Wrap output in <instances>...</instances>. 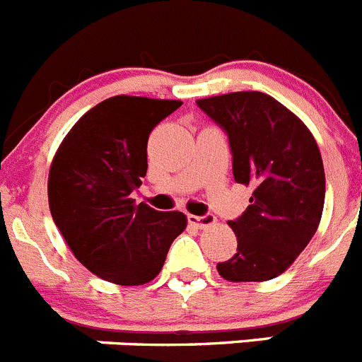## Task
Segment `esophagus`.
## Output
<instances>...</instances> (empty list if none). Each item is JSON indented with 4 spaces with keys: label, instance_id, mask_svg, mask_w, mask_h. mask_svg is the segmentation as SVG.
<instances>
[{
    "label": "esophagus",
    "instance_id": "1",
    "mask_svg": "<svg viewBox=\"0 0 362 362\" xmlns=\"http://www.w3.org/2000/svg\"><path fill=\"white\" fill-rule=\"evenodd\" d=\"M187 220H189L193 226H197V228H209V226H213L216 222L215 215H211V213H206V215L202 216L187 215Z\"/></svg>",
    "mask_w": 362,
    "mask_h": 362
}]
</instances>
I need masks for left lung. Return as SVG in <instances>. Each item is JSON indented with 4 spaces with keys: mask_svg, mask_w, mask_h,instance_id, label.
Wrapping results in <instances>:
<instances>
[{
    "mask_svg": "<svg viewBox=\"0 0 362 362\" xmlns=\"http://www.w3.org/2000/svg\"><path fill=\"white\" fill-rule=\"evenodd\" d=\"M197 105L229 140L237 184L250 206L229 220L237 253L216 264L226 281L262 282L290 268L319 228L326 178L315 138L275 98L257 90L204 98Z\"/></svg>",
    "mask_w": 362,
    "mask_h": 362,
    "instance_id": "left-lung-1",
    "label": "left lung"
}]
</instances>
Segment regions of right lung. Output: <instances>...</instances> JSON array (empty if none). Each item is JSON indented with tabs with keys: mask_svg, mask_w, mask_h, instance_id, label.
<instances>
[{
	"mask_svg": "<svg viewBox=\"0 0 362 362\" xmlns=\"http://www.w3.org/2000/svg\"><path fill=\"white\" fill-rule=\"evenodd\" d=\"M182 102L112 96L81 116L49 173V207L78 260L103 281L138 286L162 269L184 213L134 206L151 131Z\"/></svg>",
	"mask_w": 362,
	"mask_h": 362,
	"instance_id": "obj_1",
	"label": "right lung"
}]
</instances>
